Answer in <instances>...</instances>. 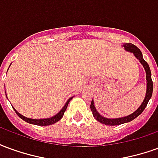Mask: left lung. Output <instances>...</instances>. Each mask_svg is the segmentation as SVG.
<instances>
[{"instance_id": "1", "label": "left lung", "mask_w": 158, "mask_h": 158, "mask_svg": "<svg viewBox=\"0 0 158 158\" xmlns=\"http://www.w3.org/2000/svg\"><path fill=\"white\" fill-rule=\"evenodd\" d=\"M123 46L125 48L126 51H129L130 52H133L134 55L135 56L137 59H139L140 63L142 64L144 69L146 70V80H147V89H146V97H145V100L142 102V104L140 105L138 109L136 110L135 113H133L132 114H130L129 116L124 117V118H104V117L101 116L99 113H97V111L95 108V106H94V102L93 100L91 101V103H90V109H91V112H92V114L94 118L99 121L100 123H104L106 125H119V124H122V123H128L132 121L133 119H135V118L139 116V114H141L143 111L145 110V108L147 106V103L149 102V100L151 99V97L152 96V90H153V83L152 80V73H151V69H150V67L148 65V63L143 59L142 53L139 51V49L135 46V45H133L131 43H125L123 44Z\"/></svg>"}]
</instances>
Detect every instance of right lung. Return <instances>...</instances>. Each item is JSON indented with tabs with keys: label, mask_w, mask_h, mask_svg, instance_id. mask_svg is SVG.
I'll use <instances>...</instances> for the list:
<instances>
[{
	"label": "right lung",
	"mask_w": 158,
	"mask_h": 158,
	"mask_svg": "<svg viewBox=\"0 0 158 158\" xmlns=\"http://www.w3.org/2000/svg\"><path fill=\"white\" fill-rule=\"evenodd\" d=\"M73 97L71 98H69V101L66 102L65 106L62 107V109L56 115H55L54 117H52V118H44V119H32V118H26V117L23 116L21 115L20 113H19L15 109L16 113L18 114V116L20 118H22L23 120H24L25 122L29 123H32V124H35V125H39V126H47V125H52L53 123H55L58 122L60 119L62 118V116H63V114L65 113L66 109H67V107H68V105H69V102L72 100Z\"/></svg>",
	"instance_id": "add662e5"
}]
</instances>
